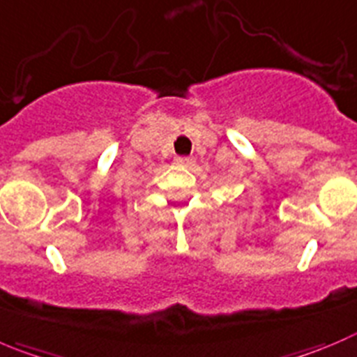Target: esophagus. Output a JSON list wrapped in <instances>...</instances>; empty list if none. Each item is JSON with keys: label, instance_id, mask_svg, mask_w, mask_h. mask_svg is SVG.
I'll return each instance as SVG.
<instances>
[{"label": "esophagus", "instance_id": "obj_1", "mask_svg": "<svg viewBox=\"0 0 357 357\" xmlns=\"http://www.w3.org/2000/svg\"><path fill=\"white\" fill-rule=\"evenodd\" d=\"M175 162L178 166H191L195 162V158H189V155H178L175 158Z\"/></svg>", "mask_w": 357, "mask_h": 357}]
</instances>
